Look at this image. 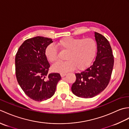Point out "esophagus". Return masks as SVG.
<instances>
[{"label":"esophagus","mask_w":129,"mask_h":129,"mask_svg":"<svg viewBox=\"0 0 129 129\" xmlns=\"http://www.w3.org/2000/svg\"><path fill=\"white\" fill-rule=\"evenodd\" d=\"M67 75L66 73H61L60 74V75H61V77H64V76Z\"/></svg>","instance_id":"34e87169"}]
</instances>
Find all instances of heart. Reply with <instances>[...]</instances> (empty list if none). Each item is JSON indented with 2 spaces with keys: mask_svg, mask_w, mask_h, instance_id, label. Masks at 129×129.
<instances>
[{
  "mask_svg": "<svg viewBox=\"0 0 129 129\" xmlns=\"http://www.w3.org/2000/svg\"><path fill=\"white\" fill-rule=\"evenodd\" d=\"M62 51H67L64 62H57L52 67L55 72L64 73L76 69L83 70L88 67L94 59L97 49L95 41L92 38H74L68 37L62 38L56 44ZM46 59L50 62L57 60V53L56 48L50 44L45 51Z\"/></svg>",
  "mask_w": 129,
  "mask_h": 129,
  "instance_id": "b5f03b06",
  "label": "heart"
}]
</instances>
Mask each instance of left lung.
<instances>
[{"mask_svg": "<svg viewBox=\"0 0 129 129\" xmlns=\"http://www.w3.org/2000/svg\"><path fill=\"white\" fill-rule=\"evenodd\" d=\"M97 44L95 60L84 72L75 74L76 81L72 91L78 97L91 98L99 94L110 81L114 66V56L109 41L103 35L95 32Z\"/></svg>", "mask_w": 129, "mask_h": 129, "instance_id": "left-lung-1", "label": "left lung"}]
</instances>
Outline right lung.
I'll return each mask as SVG.
<instances>
[{
  "label": "right lung",
  "instance_id": "obj_1",
  "mask_svg": "<svg viewBox=\"0 0 129 129\" xmlns=\"http://www.w3.org/2000/svg\"><path fill=\"white\" fill-rule=\"evenodd\" d=\"M51 39L36 37L28 39L19 47L15 56V74L18 84L31 99L42 101L55 94L61 79L59 73L48 74L50 64L45 56Z\"/></svg>",
  "mask_w": 129,
  "mask_h": 129
}]
</instances>
